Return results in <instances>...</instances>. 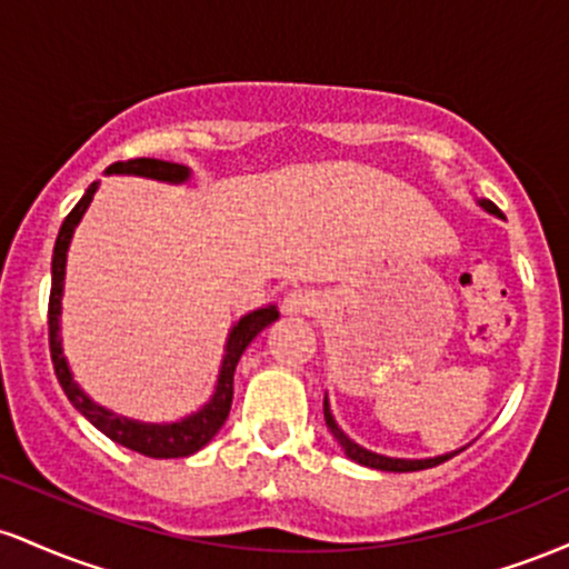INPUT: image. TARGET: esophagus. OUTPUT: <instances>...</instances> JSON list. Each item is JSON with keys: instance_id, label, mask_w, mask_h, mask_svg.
I'll list each match as a JSON object with an SVG mask.
<instances>
[{"instance_id": "1", "label": "esophagus", "mask_w": 569, "mask_h": 569, "mask_svg": "<svg viewBox=\"0 0 569 569\" xmlns=\"http://www.w3.org/2000/svg\"><path fill=\"white\" fill-rule=\"evenodd\" d=\"M321 307V299H318L316 291L310 289H293L289 297L283 299V312L286 316H312Z\"/></svg>"}]
</instances>
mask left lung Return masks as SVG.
Segmentation results:
<instances>
[{
    "mask_svg": "<svg viewBox=\"0 0 569 569\" xmlns=\"http://www.w3.org/2000/svg\"><path fill=\"white\" fill-rule=\"evenodd\" d=\"M476 206L485 208L487 213H492V217L498 219H506L500 213V208L495 206L492 200L487 198H479L476 200ZM323 420H326V428L331 430V436H335L339 447H342V452L350 457L352 462H358V466H367V468H375V471H390V473H409V471H422V468H433L439 466V462L449 460V457L460 455L462 449H455V452H447V455H436V457H388V455H380V452H371V449L361 447V443H356L350 439L348 433H345L342 428L337 426L335 415H331V403H329V396H323Z\"/></svg>",
    "mask_w": 569,
    "mask_h": 569,
    "instance_id": "left-lung-1",
    "label": "left lung"
}]
</instances>
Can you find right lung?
<instances>
[{"label":"right lung","mask_w":569,"mask_h":569,"mask_svg":"<svg viewBox=\"0 0 569 569\" xmlns=\"http://www.w3.org/2000/svg\"><path fill=\"white\" fill-rule=\"evenodd\" d=\"M107 176H141V179H154L166 181V184H187L192 179V171L187 166L168 160H154V158H136L126 162H114L109 166ZM98 192V181H93L84 189L82 200L71 208V213L63 219L61 232L56 238L53 248V286H50V310H48V326H50V356H53L56 377L61 382L63 393L71 401V407L80 411L82 417H88L93 426L101 430L103 436L120 443V447L133 449V452L158 457V460H171V457H189L198 449L206 447L213 436L219 433V428L224 426L227 415L232 407V380H234V367H238L243 350L251 345V339L259 331L267 329L272 321H278L280 312L276 305L259 307V310L246 312L240 321L232 323L230 335L224 342V356H221L217 385H213V393L206 403L192 415L181 417L173 422H143L133 420V417L117 415V411L101 407L80 388V382L71 375V367L63 356V337H61V305H63V280H67V257L71 238H74L77 224H80L84 211H88L90 200Z\"/></svg>","instance_id":"add662e5"}]
</instances>
